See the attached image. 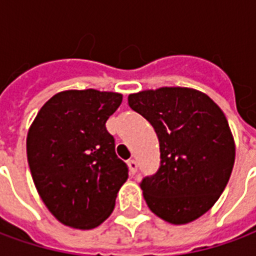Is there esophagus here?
Masks as SVG:
<instances>
[{
	"instance_id": "obj_1",
	"label": "esophagus",
	"mask_w": 256,
	"mask_h": 256,
	"mask_svg": "<svg viewBox=\"0 0 256 256\" xmlns=\"http://www.w3.org/2000/svg\"><path fill=\"white\" fill-rule=\"evenodd\" d=\"M128 168H130V172H132V174H136V172H137V162L134 160V159H130V160L128 162Z\"/></svg>"
}]
</instances>
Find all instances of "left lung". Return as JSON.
I'll return each mask as SVG.
<instances>
[{
	"instance_id": "8db88e82",
	"label": "left lung",
	"mask_w": 256,
	"mask_h": 256,
	"mask_svg": "<svg viewBox=\"0 0 256 256\" xmlns=\"http://www.w3.org/2000/svg\"><path fill=\"white\" fill-rule=\"evenodd\" d=\"M128 106L155 128L160 166L140 186L152 212L184 225L207 212L224 192L234 164V141L224 112L188 88L128 96Z\"/></svg>"
}]
</instances>
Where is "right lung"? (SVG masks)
Wrapping results in <instances>:
<instances>
[{"label": "right lung", "instance_id": "right-lung-1", "mask_svg": "<svg viewBox=\"0 0 256 256\" xmlns=\"http://www.w3.org/2000/svg\"><path fill=\"white\" fill-rule=\"evenodd\" d=\"M122 94L66 90L42 106L27 134V160L36 188L62 224L93 229L106 220L128 177L106 122Z\"/></svg>", "mask_w": 256, "mask_h": 256}]
</instances>
